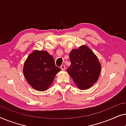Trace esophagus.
<instances>
[{
  "label": "esophagus",
  "instance_id": "34e87169",
  "mask_svg": "<svg viewBox=\"0 0 126 126\" xmlns=\"http://www.w3.org/2000/svg\"><path fill=\"white\" fill-rule=\"evenodd\" d=\"M61 69L62 70H64L65 69V65H61Z\"/></svg>",
  "mask_w": 126,
  "mask_h": 126
}]
</instances>
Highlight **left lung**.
<instances>
[{
	"instance_id": "8db88e82",
	"label": "left lung",
	"mask_w": 126,
	"mask_h": 126,
	"mask_svg": "<svg viewBox=\"0 0 126 126\" xmlns=\"http://www.w3.org/2000/svg\"><path fill=\"white\" fill-rule=\"evenodd\" d=\"M69 59L71 64L66 70L77 87L85 90L92 87L99 79L101 69L96 54L83 45L70 51Z\"/></svg>"
}]
</instances>
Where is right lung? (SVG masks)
<instances>
[{
  "label": "right lung",
  "mask_w": 126,
  "mask_h": 126,
  "mask_svg": "<svg viewBox=\"0 0 126 126\" xmlns=\"http://www.w3.org/2000/svg\"><path fill=\"white\" fill-rule=\"evenodd\" d=\"M61 69L56 66L54 58L47 51L35 50L24 63L23 72L32 88L45 91L52 84L56 74Z\"/></svg>",
  "instance_id": "obj_1"
}]
</instances>
